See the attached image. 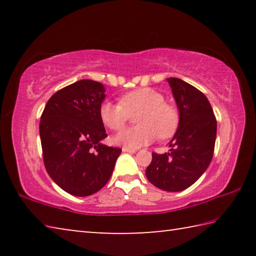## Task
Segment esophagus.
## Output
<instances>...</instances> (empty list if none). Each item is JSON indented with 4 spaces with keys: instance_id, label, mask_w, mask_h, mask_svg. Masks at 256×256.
Listing matches in <instances>:
<instances>
[{
    "instance_id": "esophagus-1",
    "label": "esophagus",
    "mask_w": 256,
    "mask_h": 256,
    "mask_svg": "<svg viewBox=\"0 0 256 256\" xmlns=\"http://www.w3.org/2000/svg\"><path fill=\"white\" fill-rule=\"evenodd\" d=\"M124 152H130V154H134V152H136V149H132V148H126V146H123V149H122Z\"/></svg>"
}]
</instances>
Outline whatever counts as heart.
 Instances as JSON below:
<instances>
[{
  "label": "heart",
  "mask_w": 256,
  "mask_h": 256,
  "mask_svg": "<svg viewBox=\"0 0 256 256\" xmlns=\"http://www.w3.org/2000/svg\"><path fill=\"white\" fill-rule=\"evenodd\" d=\"M138 112V126L118 133L114 141L126 148H138L156 138L166 140L176 133L180 125L178 110L167 102L162 92L151 88H138L124 94L120 102H104L99 106V118L112 131L123 128L130 115Z\"/></svg>",
  "instance_id": "heart-1"
}]
</instances>
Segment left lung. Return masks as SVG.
Returning a JSON list of instances; mask_svg holds the SVG:
<instances>
[{
  "label": "left lung",
  "mask_w": 256,
  "mask_h": 256,
  "mask_svg": "<svg viewBox=\"0 0 256 256\" xmlns=\"http://www.w3.org/2000/svg\"><path fill=\"white\" fill-rule=\"evenodd\" d=\"M180 110V125L170 142V152H152L146 175L151 184L180 192L196 183L214 157L216 120L206 94L177 78H168Z\"/></svg>",
  "instance_id": "left-lung-1"
}]
</instances>
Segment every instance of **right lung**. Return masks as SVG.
Here are the masks:
<instances>
[{
	"instance_id": "right-lung-1",
	"label": "right lung",
	"mask_w": 256,
	"mask_h": 256,
	"mask_svg": "<svg viewBox=\"0 0 256 256\" xmlns=\"http://www.w3.org/2000/svg\"><path fill=\"white\" fill-rule=\"evenodd\" d=\"M100 82L80 80L52 96L40 116V133L47 172L66 192L88 196L110 180L120 148L100 141L107 136L99 118L105 98Z\"/></svg>"
}]
</instances>
